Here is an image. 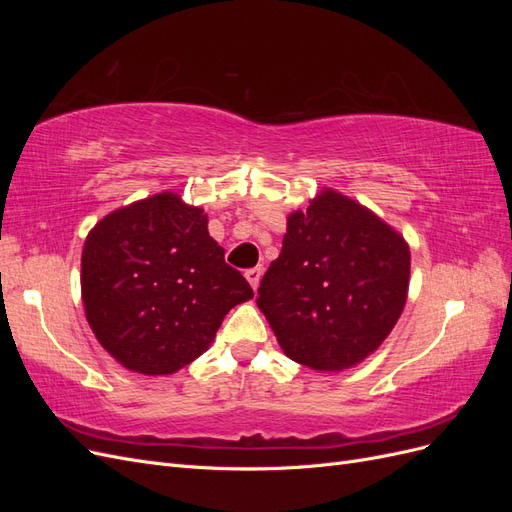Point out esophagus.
Listing matches in <instances>:
<instances>
[{"label": "esophagus", "mask_w": 512, "mask_h": 512, "mask_svg": "<svg viewBox=\"0 0 512 512\" xmlns=\"http://www.w3.org/2000/svg\"><path fill=\"white\" fill-rule=\"evenodd\" d=\"M262 271H265V269H262V267H254V269H247L245 271V277H247V282H250L252 284V288L256 290L258 288V284H260V277H262Z\"/></svg>", "instance_id": "esophagus-1"}]
</instances>
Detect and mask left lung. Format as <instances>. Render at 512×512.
Returning <instances> with one entry per match:
<instances>
[{"instance_id":"1","label":"left lung","mask_w":512,"mask_h":512,"mask_svg":"<svg viewBox=\"0 0 512 512\" xmlns=\"http://www.w3.org/2000/svg\"><path fill=\"white\" fill-rule=\"evenodd\" d=\"M410 250L354 200L324 190L294 211L282 252L258 288V307L286 356L339 371L374 352L404 312Z\"/></svg>"}]
</instances>
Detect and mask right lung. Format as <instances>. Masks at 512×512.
<instances>
[{
  "label": "right lung",
  "mask_w": 512,
  "mask_h": 512,
  "mask_svg": "<svg viewBox=\"0 0 512 512\" xmlns=\"http://www.w3.org/2000/svg\"><path fill=\"white\" fill-rule=\"evenodd\" d=\"M81 290L98 342L145 376L175 374L198 359L230 309L254 297L209 237L203 209L173 192L96 224L83 247Z\"/></svg>",
  "instance_id": "right-lung-1"
}]
</instances>
